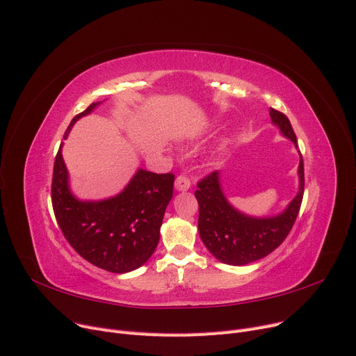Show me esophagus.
I'll list each match as a JSON object with an SVG mask.
<instances>
[{
	"instance_id": "1",
	"label": "esophagus",
	"mask_w": 356,
	"mask_h": 356,
	"mask_svg": "<svg viewBox=\"0 0 356 356\" xmlns=\"http://www.w3.org/2000/svg\"><path fill=\"white\" fill-rule=\"evenodd\" d=\"M175 186H176V191H179V192H186L191 188V180H189V177L181 175L176 179Z\"/></svg>"
}]
</instances>
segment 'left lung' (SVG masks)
Returning a JSON list of instances; mask_svg holds the SVG:
<instances>
[{"mask_svg":"<svg viewBox=\"0 0 356 356\" xmlns=\"http://www.w3.org/2000/svg\"><path fill=\"white\" fill-rule=\"evenodd\" d=\"M273 125L297 145L289 119L275 109L269 111ZM301 157V152H300ZM298 193L288 207L273 216H250L240 212L225 197L220 172H213L197 183L195 196L199 204L197 229L200 240L213 257L222 264L243 266L272 253L289 234L297 220L304 195V163L298 165Z\"/></svg>","mask_w":356,"mask_h":356,"instance_id":"obj_1","label":"left lung"}]
</instances>
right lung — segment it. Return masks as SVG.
I'll return each instance as SVG.
<instances>
[{"mask_svg":"<svg viewBox=\"0 0 356 356\" xmlns=\"http://www.w3.org/2000/svg\"><path fill=\"white\" fill-rule=\"evenodd\" d=\"M102 102L91 103L74 123L90 115ZM175 175H157L138 168L120 193L102 200H81L70 188L63 144L55 157L52 207L59 228L72 249L91 265L113 273L143 266L160 240V227L173 197Z\"/></svg>","mask_w":356,"mask_h":356,"instance_id":"right-lung-1","label":"right lung"}]
</instances>
